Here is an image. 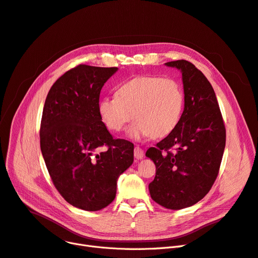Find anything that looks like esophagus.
<instances>
[{
    "instance_id": "1",
    "label": "esophagus",
    "mask_w": 258,
    "mask_h": 258,
    "mask_svg": "<svg viewBox=\"0 0 258 258\" xmlns=\"http://www.w3.org/2000/svg\"><path fill=\"white\" fill-rule=\"evenodd\" d=\"M134 156H135V158H136V159L140 160V159H142L144 157V151L142 150L141 147L136 146V147H135V150H134Z\"/></svg>"
}]
</instances>
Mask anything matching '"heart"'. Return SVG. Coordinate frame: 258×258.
<instances>
[{"label": "heart", "mask_w": 258, "mask_h": 258, "mask_svg": "<svg viewBox=\"0 0 258 258\" xmlns=\"http://www.w3.org/2000/svg\"><path fill=\"white\" fill-rule=\"evenodd\" d=\"M118 96H107L99 102V114L105 125L120 132L133 119L128 130L132 138L151 136L164 138L179 125L185 105V95L175 79L161 76H139L124 81Z\"/></svg>", "instance_id": "1"}]
</instances>
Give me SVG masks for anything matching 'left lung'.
<instances>
[{
    "label": "left lung",
    "instance_id": "1",
    "mask_svg": "<svg viewBox=\"0 0 258 258\" xmlns=\"http://www.w3.org/2000/svg\"><path fill=\"white\" fill-rule=\"evenodd\" d=\"M165 64L182 72L185 105L177 128L145 154L156 165V177L148 188L159 205L179 210L197 204L218 178L226 127L206 76L184 59Z\"/></svg>",
    "mask_w": 258,
    "mask_h": 258
}]
</instances>
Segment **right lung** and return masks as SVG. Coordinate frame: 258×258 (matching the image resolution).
I'll return each instance as SVG.
<instances>
[{
  "instance_id": "obj_1",
  "label": "right lung",
  "mask_w": 258,
  "mask_h": 258,
  "mask_svg": "<svg viewBox=\"0 0 258 258\" xmlns=\"http://www.w3.org/2000/svg\"><path fill=\"white\" fill-rule=\"evenodd\" d=\"M117 70L78 64L67 71L51 87L40 121V151L54 186L87 211L111 204L118 177L134 161V144L114 139L99 114L100 91Z\"/></svg>"
}]
</instances>
